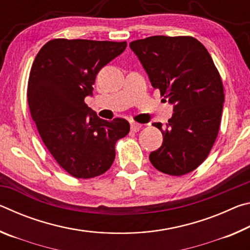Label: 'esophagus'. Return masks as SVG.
Segmentation results:
<instances>
[{
	"label": "esophagus",
	"mask_w": 250,
	"mask_h": 250,
	"mask_svg": "<svg viewBox=\"0 0 250 250\" xmlns=\"http://www.w3.org/2000/svg\"><path fill=\"white\" fill-rule=\"evenodd\" d=\"M131 131H133V132H137V131H139L141 129V125L138 124V122H131Z\"/></svg>",
	"instance_id": "1"
}]
</instances>
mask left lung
Segmentation results:
<instances>
[{"instance_id":"8db88e82","label":"left lung","mask_w":250,"mask_h":250,"mask_svg":"<svg viewBox=\"0 0 250 250\" xmlns=\"http://www.w3.org/2000/svg\"><path fill=\"white\" fill-rule=\"evenodd\" d=\"M151 84L173 104L167 129L149 159L156 170L180 176L207 158L218 134L224 104L221 76L209 53L189 36H151L130 43ZM166 100V99H164Z\"/></svg>"}]
</instances>
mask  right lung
<instances>
[{
	"label": "right lung",
	"instance_id": "add662e5",
	"mask_svg": "<svg viewBox=\"0 0 250 250\" xmlns=\"http://www.w3.org/2000/svg\"><path fill=\"white\" fill-rule=\"evenodd\" d=\"M125 47L126 42L58 39L46 43L33 62L27 87L32 119L53 158L77 179L108 171L116 142L130 131L126 120L100 119L84 104L99 70Z\"/></svg>",
	"mask_w": 250,
	"mask_h": 250
}]
</instances>
